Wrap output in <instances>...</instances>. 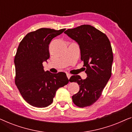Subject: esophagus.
Masks as SVG:
<instances>
[{
  "label": "esophagus",
  "mask_w": 132,
  "mask_h": 132,
  "mask_svg": "<svg viewBox=\"0 0 132 132\" xmlns=\"http://www.w3.org/2000/svg\"><path fill=\"white\" fill-rule=\"evenodd\" d=\"M66 75H67V77H68V79H69L70 78V77H71V74H70V73H66Z\"/></svg>",
  "instance_id": "34e87169"
}]
</instances>
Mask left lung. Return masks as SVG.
I'll return each mask as SVG.
<instances>
[{
    "mask_svg": "<svg viewBox=\"0 0 132 132\" xmlns=\"http://www.w3.org/2000/svg\"><path fill=\"white\" fill-rule=\"evenodd\" d=\"M64 33L78 44L87 75L85 79L79 75L70 77V82L79 86L72 101L78 107L89 106L99 99L111 78L113 53L110 41L105 33L88 24L68 29Z\"/></svg>",
    "mask_w": 132,
    "mask_h": 132,
    "instance_id": "1",
    "label": "left lung"
}]
</instances>
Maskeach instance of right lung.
Returning a JSON list of instances; mask_svg holds the SVG:
<instances>
[{
	"label": "right lung",
	"instance_id": "right-lung-1",
	"mask_svg": "<svg viewBox=\"0 0 132 132\" xmlns=\"http://www.w3.org/2000/svg\"><path fill=\"white\" fill-rule=\"evenodd\" d=\"M65 30L39 29L27 33L18 45L14 59L15 83L23 99L33 106L51 105L56 91L68 84L65 73L45 72L42 64L50 57V42Z\"/></svg>",
	"mask_w": 132,
	"mask_h": 132
}]
</instances>
